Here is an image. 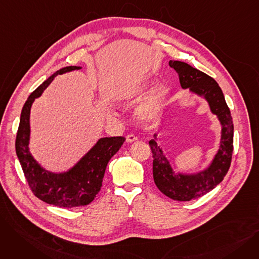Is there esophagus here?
I'll return each mask as SVG.
<instances>
[{"label":"esophagus","mask_w":259,"mask_h":259,"mask_svg":"<svg viewBox=\"0 0 259 259\" xmlns=\"http://www.w3.org/2000/svg\"><path fill=\"white\" fill-rule=\"evenodd\" d=\"M126 140H127L128 143H133V142H135V141H138V138L135 137L134 134H128L127 137H126Z\"/></svg>","instance_id":"1"}]
</instances>
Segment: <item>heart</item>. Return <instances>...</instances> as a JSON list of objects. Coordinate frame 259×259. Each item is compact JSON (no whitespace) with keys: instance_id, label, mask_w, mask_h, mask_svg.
Listing matches in <instances>:
<instances>
[{"instance_id":"1","label":"heart","mask_w":259,"mask_h":259,"mask_svg":"<svg viewBox=\"0 0 259 259\" xmlns=\"http://www.w3.org/2000/svg\"><path fill=\"white\" fill-rule=\"evenodd\" d=\"M143 91V88L131 89L124 95V98L133 101L139 98ZM169 93V88L164 85L157 86L155 89H153L137 109L135 114H137L139 120L144 122V124H150V122L159 119L162 111H164Z\"/></svg>"}]
</instances>
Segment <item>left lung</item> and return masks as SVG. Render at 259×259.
Listing matches in <instances>:
<instances>
[{
  "mask_svg": "<svg viewBox=\"0 0 259 259\" xmlns=\"http://www.w3.org/2000/svg\"><path fill=\"white\" fill-rule=\"evenodd\" d=\"M169 65L180 77L182 88L205 99L210 110L221 121V145L211 164L197 173H175L164 151L157 144V134L149 142L153 156V179L161 193L171 199L188 201L207 194L226 176L233 152V120L224 93L216 80L187 63L170 61Z\"/></svg>",
  "mask_w": 259,
  "mask_h": 259,
  "instance_id": "8db88e82",
  "label": "left lung"
}]
</instances>
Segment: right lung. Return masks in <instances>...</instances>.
<instances>
[{"mask_svg":"<svg viewBox=\"0 0 259 259\" xmlns=\"http://www.w3.org/2000/svg\"><path fill=\"white\" fill-rule=\"evenodd\" d=\"M80 68L78 66L62 68L29 95L22 109L16 139V152L31 191L40 200L60 208L86 206L94 199L101 190L109 160L126 141L122 137L100 139L72 168L61 173L47 171L31 155L29 119L34 100L42 95L54 77Z\"/></svg>","mask_w":259,"mask_h":259,"instance_id":"1","label":"right lung"}]
</instances>
